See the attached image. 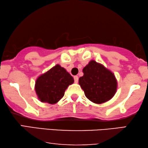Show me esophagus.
Returning a JSON list of instances; mask_svg holds the SVG:
<instances>
[{"instance_id": "esophagus-1", "label": "esophagus", "mask_w": 148, "mask_h": 148, "mask_svg": "<svg viewBox=\"0 0 148 148\" xmlns=\"http://www.w3.org/2000/svg\"><path fill=\"white\" fill-rule=\"evenodd\" d=\"M78 80H79V77L77 76H74V81H75V83H77L78 82Z\"/></svg>"}]
</instances>
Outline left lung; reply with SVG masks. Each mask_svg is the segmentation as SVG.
<instances>
[{"label": "left lung", "mask_w": 148, "mask_h": 148, "mask_svg": "<svg viewBox=\"0 0 148 148\" xmlns=\"http://www.w3.org/2000/svg\"><path fill=\"white\" fill-rule=\"evenodd\" d=\"M84 75L79 79V84L86 98L96 104L110 100L117 90V81L114 73L103 64L91 60L83 69Z\"/></svg>", "instance_id": "obj_1"}]
</instances>
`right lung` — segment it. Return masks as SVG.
Listing matches in <instances>:
<instances>
[{
	"mask_svg": "<svg viewBox=\"0 0 148 148\" xmlns=\"http://www.w3.org/2000/svg\"><path fill=\"white\" fill-rule=\"evenodd\" d=\"M73 82V77L65 69L56 64L38 77L35 84L36 93L42 102L54 104L64 96L66 88Z\"/></svg>",
	"mask_w": 148,
	"mask_h": 148,
	"instance_id": "1",
	"label": "right lung"
}]
</instances>
